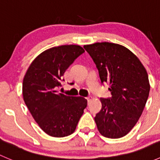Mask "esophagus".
Here are the masks:
<instances>
[{
  "label": "esophagus",
  "instance_id": "obj_1",
  "mask_svg": "<svg viewBox=\"0 0 160 160\" xmlns=\"http://www.w3.org/2000/svg\"><path fill=\"white\" fill-rule=\"evenodd\" d=\"M86 99L88 100V102H90V101H91V100H92V97H90V96L88 97V98H86Z\"/></svg>",
  "mask_w": 160,
  "mask_h": 160
}]
</instances>
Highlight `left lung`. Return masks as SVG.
<instances>
[{
    "instance_id": "left-lung-1",
    "label": "left lung",
    "mask_w": 160,
    "mask_h": 160,
    "mask_svg": "<svg viewBox=\"0 0 160 160\" xmlns=\"http://www.w3.org/2000/svg\"><path fill=\"white\" fill-rule=\"evenodd\" d=\"M91 56L111 98H101L94 118L100 133L110 138L126 135L139 119L149 98L148 73L138 58L119 44L96 42L83 46Z\"/></svg>"
}]
</instances>
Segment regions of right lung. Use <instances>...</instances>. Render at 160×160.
<instances>
[{
  "label": "right lung",
  "mask_w": 160,
  "mask_h": 160,
  "mask_svg": "<svg viewBox=\"0 0 160 160\" xmlns=\"http://www.w3.org/2000/svg\"><path fill=\"white\" fill-rule=\"evenodd\" d=\"M83 52L77 45L51 48L32 61L24 77V101L38 126L50 136L61 138L73 133L88 105L83 97L58 91L65 71Z\"/></svg>",
  "instance_id": "obj_1"
}]
</instances>
